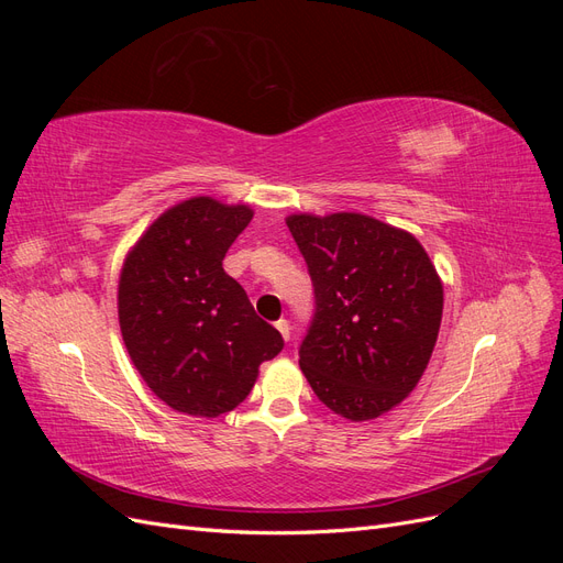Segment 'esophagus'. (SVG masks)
Returning <instances> with one entry per match:
<instances>
[{"label": "esophagus", "instance_id": "esophagus-1", "mask_svg": "<svg viewBox=\"0 0 563 563\" xmlns=\"http://www.w3.org/2000/svg\"><path fill=\"white\" fill-rule=\"evenodd\" d=\"M275 327H277V331L282 333V338H284V340L291 338V327H288V321H286V319H279V321L275 323Z\"/></svg>", "mask_w": 563, "mask_h": 563}]
</instances>
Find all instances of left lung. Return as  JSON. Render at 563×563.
Wrapping results in <instances>:
<instances>
[{
	"instance_id": "left-lung-1",
	"label": "left lung",
	"mask_w": 563,
	"mask_h": 563,
	"mask_svg": "<svg viewBox=\"0 0 563 563\" xmlns=\"http://www.w3.org/2000/svg\"><path fill=\"white\" fill-rule=\"evenodd\" d=\"M317 312L300 368L319 401L352 422L380 418L422 378L444 312L428 251L411 232L354 211L286 218Z\"/></svg>"
}]
</instances>
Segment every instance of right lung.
Wrapping results in <instances>:
<instances>
[{
  "label": "right lung",
  "instance_id": "obj_1",
  "mask_svg": "<svg viewBox=\"0 0 563 563\" xmlns=\"http://www.w3.org/2000/svg\"><path fill=\"white\" fill-rule=\"evenodd\" d=\"M246 203L190 197L166 209L126 253L119 329L145 385L178 413L218 418L240 406L282 333L253 312L223 258L251 223Z\"/></svg>",
  "mask_w": 563,
  "mask_h": 563
}]
</instances>
